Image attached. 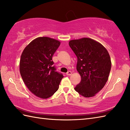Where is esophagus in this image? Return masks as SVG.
<instances>
[{"label":"esophagus","mask_w":130,"mask_h":130,"mask_svg":"<svg viewBox=\"0 0 130 130\" xmlns=\"http://www.w3.org/2000/svg\"><path fill=\"white\" fill-rule=\"evenodd\" d=\"M71 74H72V73H71V71H68V72L67 73V75H68V76H70L71 75Z\"/></svg>","instance_id":"esophagus-1"}]
</instances>
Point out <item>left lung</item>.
I'll return each mask as SVG.
<instances>
[{
  "mask_svg": "<svg viewBox=\"0 0 130 130\" xmlns=\"http://www.w3.org/2000/svg\"><path fill=\"white\" fill-rule=\"evenodd\" d=\"M78 59L76 70L81 81L74 88L84 97L94 96L106 84L111 69V61L106 48L89 38L69 42Z\"/></svg>",
  "mask_w": 130,
  "mask_h": 130,
  "instance_id": "left-lung-1",
  "label": "left lung"
}]
</instances>
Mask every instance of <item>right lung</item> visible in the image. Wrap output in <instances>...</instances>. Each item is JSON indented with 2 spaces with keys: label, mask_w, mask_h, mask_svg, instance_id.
<instances>
[{
  "label": "right lung",
  "mask_w": 130,
  "mask_h": 130,
  "mask_svg": "<svg viewBox=\"0 0 130 130\" xmlns=\"http://www.w3.org/2000/svg\"><path fill=\"white\" fill-rule=\"evenodd\" d=\"M60 45L59 41L53 38L38 37L30 42L21 55V76L28 89L38 97L51 96L63 78L62 74L56 71L52 60Z\"/></svg>",
  "instance_id": "obj_1"
}]
</instances>
